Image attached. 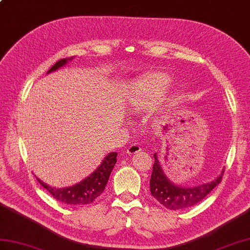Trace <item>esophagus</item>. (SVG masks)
Instances as JSON below:
<instances>
[{
	"mask_svg": "<svg viewBox=\"0 0 250 250\" xmlns=\"http://www.w3.org/2000/svg\"><path fill=\"white\" fill-rule=\"evenodd\" d=\"M140 150H141V147H140V146H139L138 144L133 143V144L129 145L128 148H127V154H129V155L137 154V153H139Z\"/></svg>",
	"mask_w": 250,
	"mask_h": 250,
	"instance_id": "34e87169",
	"label": "esophagus"
}]
</instances>
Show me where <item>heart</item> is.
<instances>
[{
	"mask_svg": "<svg viewBox=\"0 0 250 250\" xmlns=\"http://www.w3.org/2000/svg\"><path fill=\"white\" fill-rule=\"evenodd\" d=\"M171 83V78L161 72L151 73L138 83L136 90L128 101L129 110L132 113H141L149 110L160 100L164 91Z\"/></svg>",
	"mask_w": 250,
	"mask_h": 250,
	"instance_id": "obj_1",
	"label": "heart"
}]
</instances>
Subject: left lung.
I'll return each instance as SVG.
<instances>
[{
    "label": "left lung",
    "mask_w": 250,
    "mask_h": 250,
    "mask_svg": "<svg viewBox=\"0 0 250 250\" xmlns=\"http://www.w3.org/2000/svg\"><path fill=\"white\" fill-rule=\"evenodd\" d=\"M155 162L153 166V173L150 176L149 188L150 193L158 202L169 210H181L191 208L208 195L222 180L221 175L214 180L207 184L195 187H182L175 185L164 174L161 163L158 159V156L154 154Z\"/></svg>",
    "instance_id": "8db88e82"
}]
</instances>
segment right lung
Segmentation results:
<instances>
[{
    "label": "right lung",
    "mask_w": 250,
    "mask_h": 250,
    "mask_svg": "<svg viewBox=\"0 0 250 250\" xmlns=\"http://www.w3.org/2000/svg\"><path fill=\"white\" fill-rule=\"evenodd\" d=\"M73 58L74 57L63 58L62 60H59V62H57L47 71V74L62 68L66 63L72 62ZM117 156L118 154L114 153V151L108 154L100 164V167H97L92 174H90L87 178H84L81 182H78V184L72 187H52L50 185L44 184V182L40 180L38 177L36 178L40 182V185L44 188H46V190L50 192L51 195L55 199L58 200V202H62L63 204L71 206L88 205L94 202V200L104 192L105 187L109 179V176H110L115 163H117Z\"/></svg>",
    "instance_id": "right-lung-1"
}]
</instances>
